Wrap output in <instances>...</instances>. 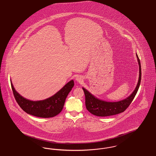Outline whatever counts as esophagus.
I'll list each match as a JSON object with an SVG mask.
<instances>
[{
	"label": "esophagus",
	"instance_id": "34e87169",
	"mask_svg": "<svg viewBox=\"0 0 156 156\" xmlns=\"http://www.w3.org/2000/svg\"><path fill=\"white\" fill-rule=\"evenodd\" d=\"M76 81L78 82H81L82 79L81 78H80V77H79V76H78V77H76Z\"/></svg>",
	"mask_w": 156,
	"mask_h": 156
}]
</instances>
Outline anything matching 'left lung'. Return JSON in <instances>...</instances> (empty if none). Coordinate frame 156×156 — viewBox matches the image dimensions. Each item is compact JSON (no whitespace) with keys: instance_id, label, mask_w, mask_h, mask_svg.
<instances>
[{"instance_id":"1","label":"left lung","mask_w":156,"mask_h":156,"mask_svg":"<svg viewBox=\"0 0 156 156\" xmlns=\"http://www.w3.org/2000/svg\"><path fill=\"white\" fill-rule=\"evenodd\" d=\"M136 56L139 66V81L133 93L126 99L114 102L104 101L98 99L87 89L82 88L85 96L86 108L90 113L97 116H109L123 112L129 107L138 91L141 82V65L138 55H136Z\"/></svg>"}]
</instances>
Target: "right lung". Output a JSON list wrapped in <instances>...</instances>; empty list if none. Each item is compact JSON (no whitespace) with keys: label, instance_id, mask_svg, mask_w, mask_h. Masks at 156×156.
<instances>
[{"label":"right lung","instance_id":"obj_1","mask_svg":"<svg viewBox=\"0 0 156 156\" xmlns=\"http://www.w3.org/2000/svg\"><path fill=\"white\" fill-rule=\"evenodd\" d=\"M74 85L71 80L52 97L43 101H32L22 97L16 91L11 82L15 99L20 107L27 113L39 118H52L61 112L67 95Z\"/></svg>","mask_w":156,"mask_h":156}]
</instances>
